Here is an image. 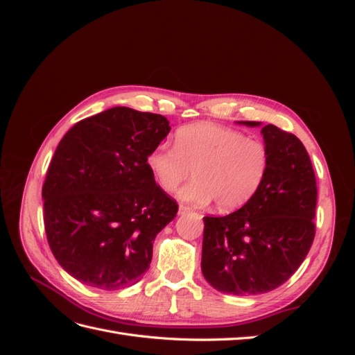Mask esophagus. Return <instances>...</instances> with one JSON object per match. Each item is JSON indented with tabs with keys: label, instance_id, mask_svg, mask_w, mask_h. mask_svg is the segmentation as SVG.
I'll return each instance as SVG.
<instances>
[{
	"label": "esophagus",
	"instance_id": "obj_1",
	"mask_svg": "<svg viewBox=\"0 0 355 355\" xmlns=\"http://www.w3.org/2000/svg\"><path fill=\"white\" fill-rule=\"evenodd\" d=\"M188 213H192V210L187 206H179V214L180 216H184V214H188Z\"/></svg>",
	"mask_w": 355,
	"mask_h": 355
}]
</instances>
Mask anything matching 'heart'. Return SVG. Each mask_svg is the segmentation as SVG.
<instances>
[{
	"label": "heart",
	"mask_w": 355,
	"mask_h": 355,
	"mask_svg": "<svg viewBox=\"0 0 355 355\" xmlns=\"http://www.w3.org/2000/svg\"><path fill=\"white\" fill-rule=\"evenodd\" d=\"M268 151L262 142L216 124L187 125L176 133L175 148L159 144L146 157V167L161 189L173 192L189 178L179 198L196 206L216 201L222 211L249 202L263 184Z\"/></svg>",
	"instance_id": "heart-1"
}]
</instances>
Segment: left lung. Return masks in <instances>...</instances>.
I'll list each match as a JSON object with an SVG mask.
<instances>
[{"mask_svg": "<svg viewBox=\"0 0 355 355\" xmlns=\"http://www.w3.org/2000/svg\"><path fill=\"white\" fill-rule=\"evenodd\" d=\"M261 133L270 161L259 191L237 211L202 218V275L219 292L237 296L266 293L286 283L315 235L317 184L304 144L272 124Z\"/></svg>", "mask_w": 355, "mask_h": 355, "instance_id": "1", "label": "left lung"}]
</instances>
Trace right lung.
Returning a JSON list of instances; mask_svg holds the SVG:
<instances>
[{
  "instance_id": "add662e5",
  "label": "right lung",
  "mask_w": 355,
  "mask_h": 355,
  "mask_svg": "<svg viewBox=\"0 0 355 355\" xmlns=\"http://www.w3.org/2000/svg\"><path fill=\"white\" fill-rule=\"evenodd\" d=\"M166 116L115 106L62 137L42 185L50 249L83 284H136L153 259L157 234L178 204L161 189L146 157L168 135Z\"/></svg>"
}]
</instances>
